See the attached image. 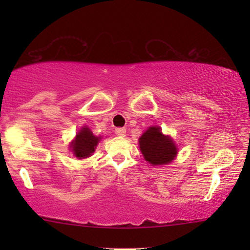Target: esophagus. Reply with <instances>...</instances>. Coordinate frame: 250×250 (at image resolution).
<instances>
[{"label": "esophagus", "instance_id": "1", "mask_svg": "<svg viewBox=\"0 0 250 250\" xmlns=\"http://www.w3.org/2000/svg\"><path fill=\"white\" fill-rule=\"evenodd\" d=\"M115 133H116V135H118V136H125V134H126V128H124V127H118V128L115 129Z\"/></svg>", "mask_w": 250, "mask_h": 250}]
</instances>
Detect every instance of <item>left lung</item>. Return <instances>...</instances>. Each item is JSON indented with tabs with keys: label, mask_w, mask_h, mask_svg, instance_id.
I'll list each match as a JSON object with an SVG mask.
<instances>
[{
	"label": "left lung",
	"mask_w": 250,
	"mask_h": 250,
	"mask_svg": "<svg viewBox=\"0 0 250 250\" xmlns=\"http://www.w3.org/2000/svg\"><path fill=\"white\" fill-rule=\"evenodd\" d=\"M140 149L146 162L152 165L168 164L176 156L177 149L169 136L163 135L157 126H152L143 133L139 140Z\"/></svg>",
	"instance_id": "left-lung-1"
}]
</instances>
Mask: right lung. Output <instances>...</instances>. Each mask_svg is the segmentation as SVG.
<instances>
[{
    "mask_svg": "<svg viewBox=\"0 0 250 250\" xmlns=\"http://www.w3.org/2000/svg\"><path fill=\"white\" fill-rule=\"evenodd\" d=\"M99 139L93 135L90 128L83 127L77 133L76 139L71 143V149H73L74 155L77 158H87L94 152L95 146H97Z\"/></svg>",
    "mask_w": 250,
    "mask_h": 250,
    "instance_id": "obj_1",
    "label": "right lung"
}]
</instances>
